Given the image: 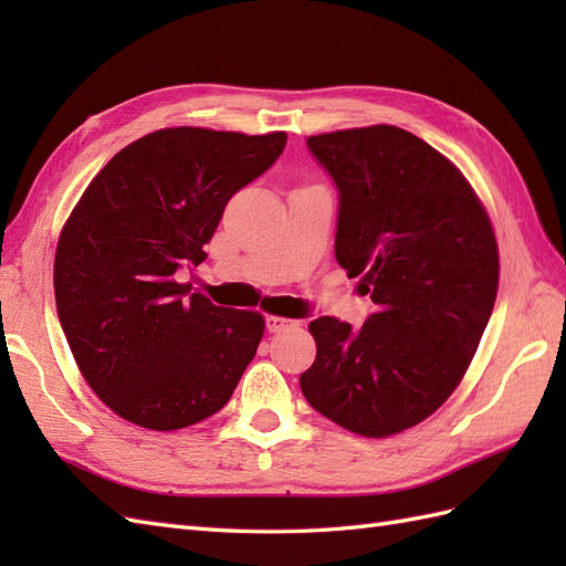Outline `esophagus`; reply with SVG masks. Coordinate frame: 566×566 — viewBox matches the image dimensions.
I'll use <instances>...</instances> for the list:
<instances>
[{"instance_id": "esophagus-1", "label": "esophagus", "mask_w": 566, "mask_h": 566, "mask_svg": "<svg viewBox=\"0 0 566 566\" xmlns=\"http://www.w3.org/2000/svg\"><path fill=\"white\" fill-rule=\"evenodd\" d=\"M264 326H268L270 333H282V331L296 328L298 323L292 321V318H284V316H268V321H264Z\"/></svg>"}]
</instances>
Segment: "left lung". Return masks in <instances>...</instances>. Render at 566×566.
I'll return each mask as SVG.
<instances>
[{
  "mask_svg": "<svg viewBox=\"0 0 566 566\" xmlns=\"http://www.w3.org/2000/svg\"><path fill=\"white\" fill-rule=\"evenodd\" d=\"M338 187L335 260L375 302L359 328L308 323L316 359L298 384L333 423L387 438L448 401L494 311L499 248L457 167L396 126L311 136Z\"/></svg>",
  "mask_w": 566,
  "mask_h": 566,
  "instance_id": "8db88e82",
  "label": "left lung"
}]
</instances>
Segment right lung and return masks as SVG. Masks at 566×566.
Instances as JSON below:
<instances>
[{"label":"right lung","instance_id":"right-lung-1","mask_svg":"<svg viewBox=\"0 0 566 566\" xmlns=\"http://www.w3.org/2000/svg\"><path fill=\"white\" fill-rule=\"evenodd\" d=\"M284 146V130H155L118 150L70 213L53 274L60 326L92 391L130 423H199L255 357L258 311L216 306L177 272L207 260L228 199Z\"/></svg>","mask_w":566,"mask_h":566}]
</instances>
